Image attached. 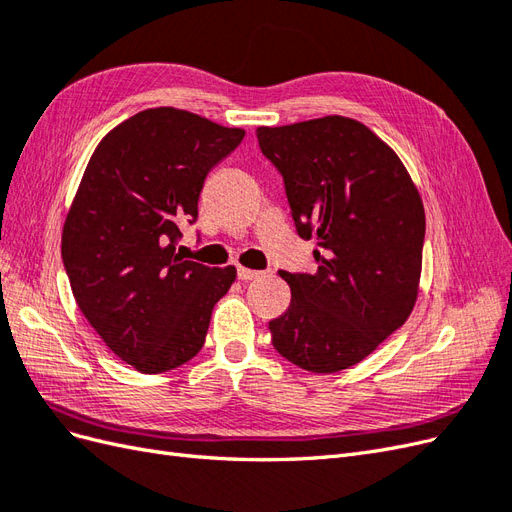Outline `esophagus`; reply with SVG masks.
Wrapping results in <instances>:
<instances>
[{
  "mask_svg": "<svg viewBox=\"0 0 512 512\" xmlns=\"http://www.w3.org/2000/svg\"><path fill=\"white\" fill-rule=\"evenodd\" d=\"M237 275H239L241 282H250V280H256V277H260L262 273H260V271H254V269L239 267V269H237Z\"/></svg>",
  "mask_w": 512,
  "mask_h": 512,
  "instance_id": "obj_1",
  "label": "esophagus"
}]
</instances>
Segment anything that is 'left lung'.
I'll use <instances>...</instances> for the list:
<instances>
[{
    "label": "left lung",
    "mask_w": 512,
    "mask_h": 512,
    "mask_svg": "<svg viewBox=\"0 0 512 512\" xmlns=\"http://www.w3.org/2000/svg\"><path fill=\"white\" fill-rule=\"evenodd\" d=\"M284 177L301 239H316V273L280 275L292 299L269 322L271 344L314 374L361 363L412 314L423 265L425 209L397 153L342 115L258 128Z\"/></svg>",
    "instance_id": "obj_1"
}]
</instances>
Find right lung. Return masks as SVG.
<instances>
[{"instance_id": "1", "label": "right lung", "mask_w": 512, "mask_h": 512, "mask_svg": "<svg viewBox=\"0 0 512 512\" xmlns=\"http://www.w3.org/2000/svg\"><path fill=\"white\" fill-rule=\"evenodd\" d=\"M173 106L147 108L108 132L91 156L61 232L76 305L121 361L141 374L188 363L213 305L237 277L175 254L194 224L209 170L243 141Z\"/></svg>"}]
</instances>
